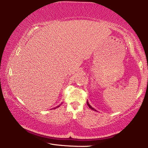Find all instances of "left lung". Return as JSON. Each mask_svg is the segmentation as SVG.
<instances>
[{
    "label": "left lung",
    "instance_id": "obj_1",
    "mask_svg": "<svg viewBox=\"0 0 148 148\" xmlns=\"http://www.w3.org/2000/svg\"><path fill=\"white\" fill-rule=\"evenodd\" d=\"M87 105H88V106H89V108H91V110H94V111H97V110H95L94 108H92L91 106V105H90L89 104V102H88V101H87Z\"/></svg>",
    "mask_w": 148,
    "mask_h": 148
}]
</instances>
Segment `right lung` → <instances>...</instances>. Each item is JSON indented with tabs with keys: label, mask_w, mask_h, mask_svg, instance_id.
I'll use <instances>...</instances> for the list:
<instances>
[{
	"label": "right lung",
	"mask_w": 148,
	"mask_h": 148,
	"mask_svg": "<svg viewBox=\"0 0 148 148\" xmlns=\"http://www.w3.org/2000/svg\"><path fill=\"white\" fill-rule=\"evenodd\" d=\"M58 107H59V106H57L56 108H54V109H56V108H58Z\"/></svg>",
	"instance_id": "right-lung-1"
}]
</instances>
